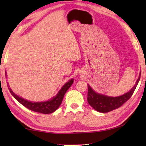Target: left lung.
I'll use <instances>...</instances> for the list:
<instances>
[{
	"label": "left lung",
	"mask_w": 146,
	"mask_h": 146,
	"mask_svg": "<svg viewBox=\"0 0 146 146\" xmlns=\"http://www.w3.org/2000/svg\"><path fill=\"white\" fill-rule=\"evenodd\" d=\"M140 78V74L134 87L129 92L117 97H108L95 93L90 86L88 85V102L89 104L96 111L100 113H108L120 108L131 97L139 82Z\"/></svg>",
	"instance_id": "obj_1"
}]
</instances>
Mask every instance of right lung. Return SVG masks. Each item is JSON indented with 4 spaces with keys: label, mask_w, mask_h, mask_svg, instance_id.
Returning a JSON list of instances; mask_svg holds the SVG:
<instances>
[{
    "label": "right lung",
    "mask_w": 146,
    "mask_h": 146,
    "mask_svg": "<svg viewBox=\"0 0 146 146\" xmlns=\"http://www.w3.org/2000/svg\"><path fill=\"white\" fill-rule=\"evenodd\" d=\"M73 79H71L69 82L66 83L63 86V87L62 88L60 91L58 93L57 95L55 97H54L52 100L42 102H31L24 99L23 98L19 97L18 95H15L13 92V91L9 88V86H8H8L9 91H10V93L13 96L14 98L17 101H19L22 105L25 106L26 108L33 111L35 112L43 113V114H49V113H51L55 111L60 106L62 102L64 95H65L68 89L71 87V86L73 84Z\"/></svg>",
    "instance_id": "obj_1"
}]
</instances>
